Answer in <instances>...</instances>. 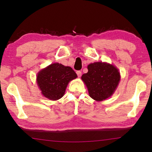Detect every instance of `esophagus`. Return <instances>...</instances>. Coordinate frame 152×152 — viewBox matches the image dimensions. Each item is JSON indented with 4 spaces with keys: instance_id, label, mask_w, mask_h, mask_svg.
Wrapping results in <instances>:
<instances>
[{
    "instance_id": "esophagus-1",
    "label": "esophagus",
    "mask_w": 152,
    "mask_h": 152,
    "mask_svg": "<svg viewBox=\"0 0 152 152\" xmlns=\"http://www.w3.org/2000/svg\"><path fill=\"white\" fill-rule=\"evenodd\" d=\"M76 74H77V75H78V77H80L82 76V72L80 70H78L76 72Z\"/></svg>"
}]
</instances>
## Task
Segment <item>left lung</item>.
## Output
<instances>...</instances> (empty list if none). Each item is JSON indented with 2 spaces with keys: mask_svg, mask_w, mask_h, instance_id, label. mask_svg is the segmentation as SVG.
<instances>
[{
  "mask_svg": "<svg viewBox=\"0 0 152 152\" xmlns=\"http://www.w3.org/2000/svg\"><path fill=\"white\" fill-rule=\"evenodd\" d=\"M88 73L82 79L88 89L89 94L95 101H101L110 96L117 88L120 74L115 67L105 63L89 64Z\"/></svg>",
  "mask_w": 152,
  "mask_h": 152,
  "instance_id": "8db88e82",
  "label": "left lung"
}]
</instances>
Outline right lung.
<instances>
[{
	"mask_svg": "<svg viewBox=\"0 0 152 152\" xmlns=\"http://www.w3.org/2000/svg\"><path fill=\"white\" fill-rule=\"evenodd\" d=\"M76 77L71 67L53 63L38 73L37 83L45 97L56 101L62 97L68 83Z\"/></svg>",
	"mask_w": 152,
	"mask_h": 152,
	"instance_id": "obj_1",
	"label": "right lung"
}]
</instances>
